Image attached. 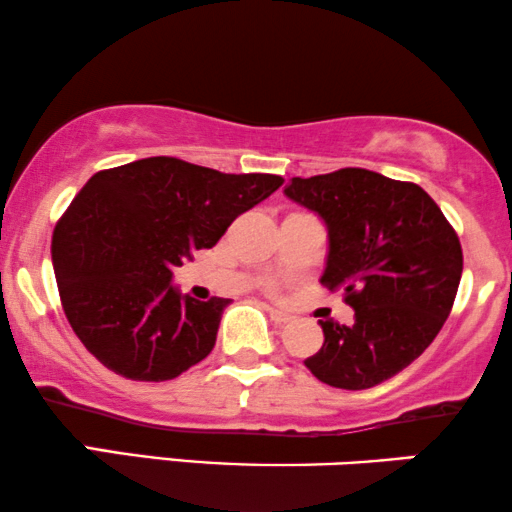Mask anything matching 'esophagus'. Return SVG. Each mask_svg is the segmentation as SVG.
Returning <instances> with one entry per match:
<instances>
[{"instance_id": "esophagus-1", "label": "esophagus", "mask_w": 512, "mask_h": 512, "mask_svg": "<svg viewBox=\"0 0 512 512\" xmlns=\"http://www.w3.org/2000/svg\"><path fill=\"white\" fill-rule=\"evenodd\" d=\"M265 310H268L270 320L275 322V324H287V322H291V315L282 313V310H277V308H270V305H265Z\"/></svg>"}]
</instances>
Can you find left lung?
<instances>
[{"mask_svg":"<svg viewBox=\"0 0 512 512\" xmlns=\"http://www.w3.org/2000/svg\"><path fill=\"white\" fill-rule=\"evenodd\" d=\"M284 195L327 225L320 282L355 310L350 327L320 320L324 343L305 367L343 390L400 374L451 313L463 272L456 230L426 190L369 169L291 178Z\"/></svg>","mask_w":512,"mask_h":512,"instance_id":"obj_1","label":"left lung"}]
</instances>
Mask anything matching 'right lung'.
<instances>
[{
	"label": "right lung",
	"mask_w": 512,
	"mask_h": 512,
	"mask_svg": "<svg viewBox=\"0 0 512 512\" xmlns=\"http://www.w3.org/2000/svg\"><path fill=\"white\" fill-rule=\"evenodd\" d=\"M284 183L176 157L98 171L56 223L58 294L84 348L131 381H169L214 350L228 298L183 296L176 265L211 249L237 216Z\"/></svg>",
	"instance_id": "1"
}]
</instances>
